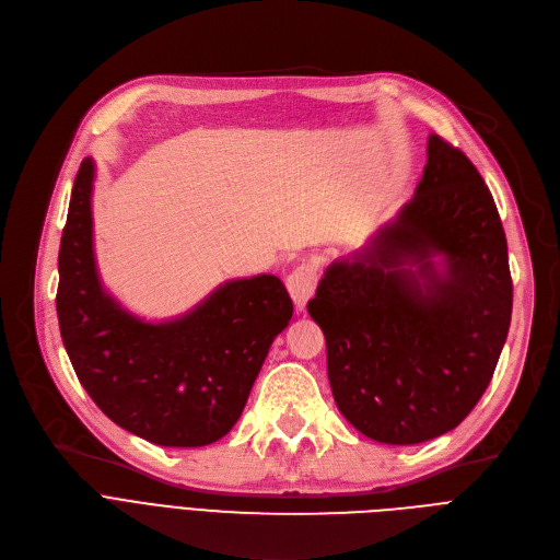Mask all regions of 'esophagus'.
Segmentation results:
<instances>
[{
    "mask_svg": "<svg viewBox=\"0 0 560 560\" xmlns=\"http://www.w3.org/2000/svg\"><path fill=\"white\" fill-rule=\"evenodd\" d=\"M285 285H288L292 302H295V308L304 311L306 302L313 298L315 285H317V270L313 268L311 262H302L288 275Z\"/></svg>",
    "mask_w": 560,
    "mask_h": 560,
    "instance_id": "34e87169",
    "label": "esophagus"
}]
</instances>
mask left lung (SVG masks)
I'll return each mask as SVG.
<instances>
[{
    "mask_svg": "<svg viewBox=\"0 0 560 560\" xmlns=\"http://www.w3.org/2000/svg\"><path fill=\"white\" fill-rule=\"evenodd\" d=\"M511 311L494 199L472 161L440 136H429L416 197L365 247L334 260L308 302L327 338L338 410L386 445L424 443L469 416Z\"/></svg>",
    "mask_w": 560,
    "mask_h": 560,
    "instance_id": "1",
    "label": "left lung"
}]
</instances>
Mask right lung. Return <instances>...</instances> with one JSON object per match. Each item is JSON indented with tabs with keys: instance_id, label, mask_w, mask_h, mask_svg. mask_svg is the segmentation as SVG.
<instances>
[{
	"instance_id": "1",
	"label": "right lung",
	"mask_w": 560,
	"mask_h": 560,
	"mask_svg": "<svg viewBox=\"0 0 560 560\" xmlns=\"http://www.w3.org/2000/svg\"><path fill=\"white\" fill-rule=\"evenodd\" d=\"M95 163L83 159L58 252V327L85 393L161 447L211 445L238 422L292 300L275 275L233 279L190 313L144 322L104 290L93 252Z\"/></svg>"
}]
</instances>
